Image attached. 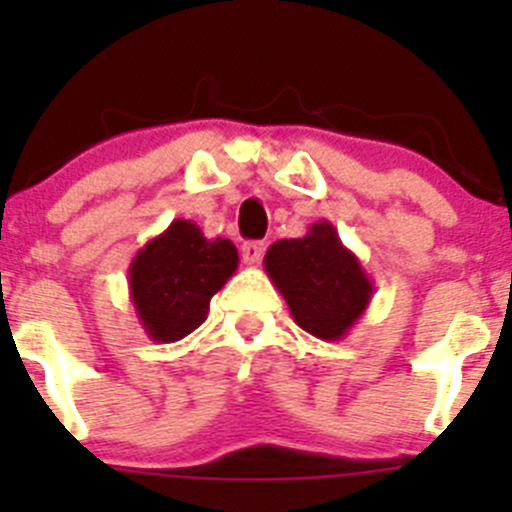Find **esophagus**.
<instances>
[{"instance_id":"esophagus-1","label":"esophagus","mask_w":512,"mask_h":512,"mask_svg":"<svg viewBox=\"0 0 512 512\" xmlns=\"http://www.w3.org/2000/svg\"><path fill=\"white\" fill-rule=\"evenodd\" d=\"M264 251H266L264 241H248V243H243V248H241V253H243V261H246L248 266L259 264V261H261V256H264Z\"/></svg>"}]
</instances>
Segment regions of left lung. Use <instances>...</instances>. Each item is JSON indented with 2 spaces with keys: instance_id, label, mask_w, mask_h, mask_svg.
Segmentation results:
<instances>
[{
  "instance_id": "left-lung-1",
  "label": "left lung",
  "mask_w": 512,
  "mask_h": 512,
  "mask_svg": "<svg viewBox=\"0 0 512 512\" xmlns=\"http://www.w3.org/2000/svg\"><path fill=\"white\" fill-rule=\"evenodd\" d=\"M264 269L295 323L320 341L346 338L374 295L359 256L343 246L328 220L312 223L302 238L271 243Z\"/></svg>"
}]
</instances>
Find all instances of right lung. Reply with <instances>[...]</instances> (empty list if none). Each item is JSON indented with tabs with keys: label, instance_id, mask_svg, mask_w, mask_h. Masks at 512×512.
<instances>
[{
	"label": "right lung",
	"instance_id": "1",
	"mask_svg": "<svg viewBox=\"0 0 512 512\" xmlns=\"http://www.w3.org/2000/svg\"><path fill=\"white\" fill-rule=\"evenodd\" d=\"M238 269L228 238H205L192 220H174L135 253L128 269L130 302L146 336L174 343L200 328L217 289Z\"/></svg>",
	"mask_w": 512,
	"mask_h": 512
}]
</instances>
